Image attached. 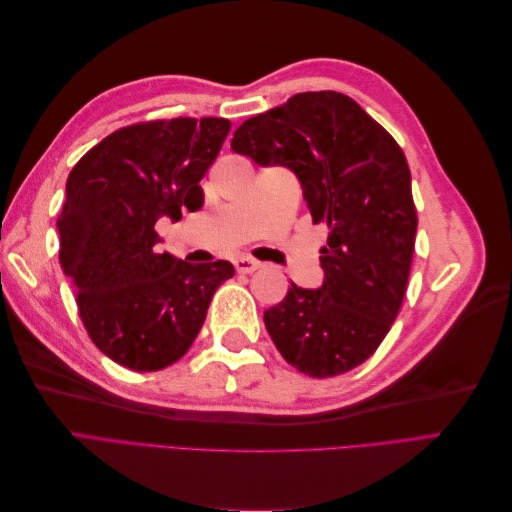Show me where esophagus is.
<instances>
[{"mask_svg": "<svg viewBox=\"0 0 512 512\" xmlns=\"http://www.w3.org/2000/svg\"><path fill=\"white\" fill-rule=\"evenodd\" d=\"M262 265L258 260H254V258H250V256H239L237 260H235V269L239 271V273H254V271H258Z\"/></svg>", "mask_w": 512, "mask_h": 512, "instance_id": "34e87169", "label": "esophagus"}]
</instances>
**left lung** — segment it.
<instances>
[{
  "mask_svg": "<svg viewBox=\"0 0 512 512\" xmlns=\"http://www.w3.org/2000/svg\"><path fill=\"white\" fill-rule=\"evenodd\" d=\"M230 147L260 166L290 168L312 220L327 222L322 288L292 284L265 327L303 374H346L376 352L406 294L418 220L404 151L337 91H305L250 117Z\"/></svg>",
  "mask_w": 512,
  "mask_h": 512,
  "instance_id": "obj_1",
  "label": "left lung"
}]
</instances>
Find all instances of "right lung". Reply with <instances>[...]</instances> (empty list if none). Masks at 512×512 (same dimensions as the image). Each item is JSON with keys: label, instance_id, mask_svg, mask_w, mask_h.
I'll list each match as a JSON object with an SVG mask.
<instances>
[{"label": "right lung", "instance_id": "add662e5", "mask_svg": "<svg viewBox=\"0 0 512 512\" xmlns=\"http://www.w3.org/2000/svg\"><path fill=\"white\" fill-rule=\"evenodd\" d=\"M230 121L177 117L108 134L76 162L57 218L59 262L100 352L132 371H158L190 350L228 260L190 265L158 254L160 218L203 205L200 179Z\"/></svg>", "mask_w": 512, "mask_h": 512}]
</instances>
